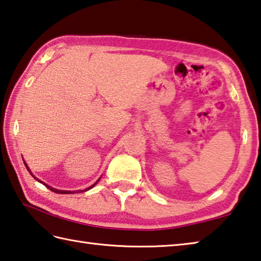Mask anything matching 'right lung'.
<instances>
[{
	"label": "right lung",
	"mask_w": 261,
	"mask_h": 261,
	"mask_svg": "<svg viewBox=\"0 0 261 261\" xmlns=\"http://www.w3.org/2000/svg\"><path fill=\"white\" fill-rule=\"evenodd\" d=\"M24 166H26V168H27V170L29 171V173H31V175L34 177V178H35L36 180H38L39 181V183H43V181L42 180H39L38 178H36V177L35 176H34L33 174H32V171H31V169H29L28 168V166H27V164H26V162H24ZM100 180V178L99 179H97L96 181H95V183L94 184H93V185H91L90 186V188H87V189H85V190H80V191H63V190H57V189H53L52 188V186H48L47 184H45V183H43V185H45L46 186V188L47 189H50L52 192H54V193H59V194H72V193H76V192H85V191H88V190H91L92 188H94V185L97 183V181H99Z\"/></svg>",
	"instance_id": "add662e5"
}]
</instances>
